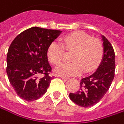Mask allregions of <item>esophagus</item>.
Listing matches in <instances>:
<instances>
[{
  "label": "esophagus",
  "mask_w": 124,
  "mask_h": 124,
  "mask_svg": "<svg viewBox=\"0 0 124 124\" xmlns=\"http://www.w3.org/2000/svg\"><path fill=\"white\" fill-rule=\"evenodd\" d=\"M62 79V80H64V81H67V80H68V77H65V76H59Z\"/></svg>",
  "instance_id": "obj_1"
}]
</instances>
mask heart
<instances>
[{
  "instance_id": "obj_1",
  "label": "heart",
  "mask_w": 124,
  "mask_h": 124,
  "mask_svg": "<svg viewBox=\"0 0 124 124\" xmlns=\"http://www.w3.org/2000/svg\"><path fill=\"white\" fill-rule=\"evenodd\" d=\"M63 44L69 51H74L71 63H62L54 69V73L61 76L81 74L94 70L100 64L103 55V47L100 40L84 32H75L66 35ZM65 54L62 44L53 41L47 48V57L50 62L58 65Z\"/></svg>"
}]
</instances>
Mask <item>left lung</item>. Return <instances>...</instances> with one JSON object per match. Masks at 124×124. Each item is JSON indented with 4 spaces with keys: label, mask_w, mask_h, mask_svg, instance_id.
<instances>
[{
    "label": "left lung",
    "mask_w": 124,
    "mask_h": 124,
    "mask_svg": "<svg viewBox=\"0 0 124 124\" xmlns=\"http://www.w3.org/2000/svg\"><path fill=\"white\" fill-rule=\"evenodd\" d=\"M103 41V56L97 70L92 75L83 78L80 89L70 93V100L76 105L89 108L99 102L108 91L115 76V52L111 43L102 35Z\"/></svg>",
    "instance_id": "8db88e82"
}]
</instances>
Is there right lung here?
I'll return each mask as SVG.
<instances>
[{
    "label": "right lung",
    "instance_id": "1",
    "mask_svg": "<svg viewBox=\"0 0 124 124\" xmlns=\"http://www.w3.org/2000/svg\"><path fill=\"white\" fill-rule=\"evenodd\" d=\"M61 32L33 27L19 34L11 43L6 73L11 85L22 100L34 101L46 92L52 79L47 48Z\"/></svg>",
    "mask_w": 124,
    "mask_h": 124
}]
</instances>
